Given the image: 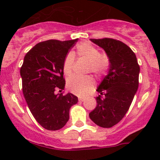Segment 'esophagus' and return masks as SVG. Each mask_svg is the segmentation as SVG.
Instances as JSON below:
<instances>
[{
    "label": "esophagus",
    "mask_w": 160,
    "mask_h": 160,
    "mask_svg": "<svg viewBox=\"0 0 160 160\" xmlns=\"http://www.w3.org/2000/svg\"><path fill=\"white\" fill-rule=\"evenodd\" d=\"M78 100H79V102H84V101H85V98H82V97H79Z\"/></svg>",
    "instance_id": "34e87169"
}]
</instances>
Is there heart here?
Here are the masks:
<instances>
[{"label": "heart", "instance_id": "1", "mask_svg": "<svg viewBox=\"0 0 160 160\" xmlns=\"http://www.w3.org/2000/svg\"><path fill=\"white\" fill-rule=\"evenodd\" d=\"M77 56L89 60L88 70L98 76L105 75L111 67V59L106 52H100L98 48L89 42H82L77 45ZM74 64V56L72 52L66 55L63 62L64 74L67 76L71 74ZM93 80L89 77L72 76L68 78L67 88L69 91L78 95H85L91 90Z\"/></svg>", "mask_w": 160, "mask_h": 160}]
</instances>
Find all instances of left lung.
<instances>
[{
	"label": "left lung",
	"mask_w": 160,
	"mask_h": 160,
	"mask_svg": "<svg viewBox=\"0 0 160 160\" xmlns=\"http://www.w3.org/2000/svg\"><path fill=\"white\" fill-rule=\"evenodd\" d=\"M90 40L109 56L111 67L97 89L100 95L96 97V108L89 115L98 126L111 128L123 118L132 102L138 88L140 67L133 51L120 40Z\"/></svg>",
	"instance_id": "8db88e82"
}]
</instances>
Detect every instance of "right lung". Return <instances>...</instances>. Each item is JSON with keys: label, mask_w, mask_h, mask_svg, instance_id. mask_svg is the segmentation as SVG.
Segmentation results:
<instances>
[{"label": "right lung", "mask_w": 160, "mask_h": 160, "mask_svg": "<svg viewBox=\"0 0 160 160\" xmlns=\"http://www.w3.org/2000/svg\"><path fill=\"white\" fill-rule=\"evenodd\" d=\"M78 40L40 42L24 58L20 69L24 97L37 122L47 130L64 127L69 120L70 108L78 102L71 93L55 94L56 89L65 88L64 58Z\"/></svg>", "instance_id": "right-lung-1"}]
</instances>
